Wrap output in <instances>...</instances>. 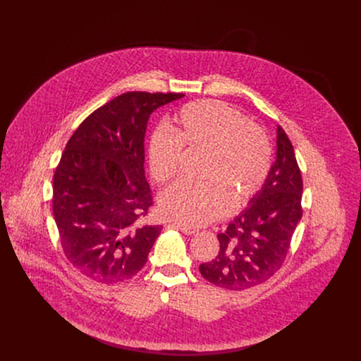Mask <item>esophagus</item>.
I'll return each mask as SVG.
<instances>
[{
  "label": "esophagus",
  "mask_w": 361,
  "mask_h": 361,
  "mask_svg": "<svg viewBox=\"0 0 361 361\" xmlns=\"http://www.w3.org/2000/svg\"><path fill=\"white\" fill-rule=\"evenodd\" d=\"M176 227L183 233V234H185V235H192L194 233H197L198 230L195 228V227H191V226H187V224H176Z\"/></svg>",
  "instance_id": "esophagus-1"
}]
</instances>
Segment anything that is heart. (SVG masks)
Returning <instances> with one entry per match:
<instances>
[{
	"mask_svg": "<svg viewBox=\"0 0 361 361\" xmlns=\"http://www.w3.org/2000/svg\"><path fill=\"white\" fill-rule=\"evenodd\" d=\"M181 147L204 154L200 178L204 183H177L159 195L160 212L188 226L207 224L224 216L230 204L240 209L259 192L271 161L264 133L233 107L201 99L183 107L171 131L159 128L148 145V167L157 183L176 176Z\"/></svg>",
	"mask_w": 361,
	"mask_h": 361,
	"instance_id": "heart-1",
	"label": "heart"
}]
</instances>
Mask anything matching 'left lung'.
<instances>
[{
	"label": "left lung",
	"instance_id": "8db88e82",
	"mask_svg": "<svg viewBox=\"0 0 361 361\" xmlns=\"http://www.w3.org/2000/svg\"><path fill=\"white\" fill-rule=\"evenodd\" d=\"M301 194L294 148L279 126L276 160L262 190L217 235L219 254L200 266L201 276L227 290H245L269 280L281 267L301 220Z\"/></svg>",
	"mask_w": 361,
	"mask_h": 361
}]
</instances>
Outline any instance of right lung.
<instances>
[{
	"mask_svg": "<svg viewBox=\"0 0 361 361\" xmlns=\"http://www.w3.org/2000/svg\"><path fill=\"white\" fill-rule=\"evenodd\" d=\"M183 94L126 92L90 114L68 140L53 181V213L68 262L98 283L147 263L161 226H137L152 205L144 137L154 110Z\"/></svg>",
	"mask_w": 361,
	"mask_h": 361,
	"instance_id": "add662e5",
	"label": "right lung"
}]
</instances>
